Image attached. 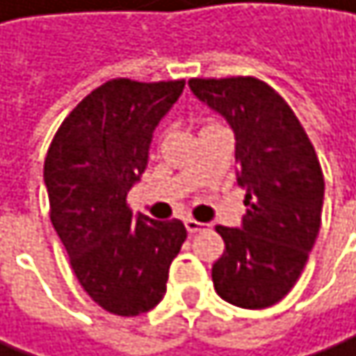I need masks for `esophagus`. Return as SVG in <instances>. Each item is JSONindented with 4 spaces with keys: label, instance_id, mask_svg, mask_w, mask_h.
<instances>
[{
    "label": "esophagus",
    "instance_id": "34e87169",
    "mask_svg": "<svg viewBox=\"0 0 356 356\" xmlns=\"http://www.w3.org/2000/svg\"><path fill=\"white\" fill-rule=\"evenodd\" d=\"M184 225H186V229H188V234H200V231H204V229L208 227V225H204V222H200V220H195V218H186Z\"/></svg>",
    "mask_w": 356,
    "mask_h": 356
}]
</instances>
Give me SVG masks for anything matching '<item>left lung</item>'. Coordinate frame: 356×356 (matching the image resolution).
<instances>
[{
	"mask_svg": "<svg viewBox=\"0 0 356 356\" xmlns=\"http://www.w3.org/2000/svg\"><path fill=\"white\" fill-rule=\"evenodd\" d=\"M188 86L234 129L248 206L240 227H216L225 252L212 265L214 289L238 308H270L295 286L321 229L325 180L314 146L289 104L257 78H191Z\"/></svg>",
	"mask_w": 356,
	"mask_h": 356,
	"instance_id": "obj_1",
	"label": "left lung"
}]
</instances>
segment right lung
Instances as JSON below:
<instances>
[{"instance_id":"right-lung-1","label":"right lung","mask_w":356,"mask_h":356,"mask_svg":"<svg viewBox=\"0 0 356 356\" xmlns=\"http://www.w3.org/2000/svg\"><path fill=\"white\" fill-rule=\"evenodd\" d=\"M184 80L97 86L61 122L44 161L50 220L72 270L97 306L138 316L163 299L186 240L174 218L134 216L127 193L148 165L152 134L182 95Z\"/></svg>"}]
</instances>
